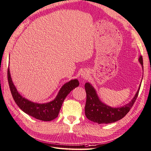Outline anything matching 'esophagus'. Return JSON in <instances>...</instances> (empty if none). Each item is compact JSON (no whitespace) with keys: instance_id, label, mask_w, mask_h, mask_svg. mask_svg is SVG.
<instances>
[{"instance_id":"esophagus-1","label":"esophagus","mask_w":151,"mask_h":151,"mask_svg":"<svg viewBox=\"0 0 151 151\" xmlns=\"http://www.w3.org/2000/svg\"><path fill=\"white\" fill-rule=\"evenodd\" d=\"M88 74H87V73L86 72H82V73H81V78L83 79H88Z\"/></svg>"}]
</instances>
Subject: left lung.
Instances as JSON below:
<instances>
[{"label":"left lung","mask_w":151,"mask_h":151,"mask_svg":"<svg viewBox=\"0 0 151 151\" xmlns=\"http://www.w3.org/2000/svg\"><path fill=\"white\" fill-rule=\"evenodd\" d=\"M138 61L143 70L142 56H139ZM141 83L139 84L138 89L134 97L128 104L121 107L113 108L102 102L99 99L94 87L90 83H86L84 87L86 93V102L84 110L87 119L99 124L113 123L122 119L130 111L136 99H137Z\"/></svg>","instance_id":"1"}]
</instances>
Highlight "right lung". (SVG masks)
Instances as JSON below:
<instances>
[{
    "mask_svg": "<svg viewBox=\"0 0 151 151\" xmlns=\"http://www.w3.org/2000/svg\"><path fill=\"white\" fill-rule=\"evenodd\" d=\"M8 79L11 92L18 107L29 115L42 121H51L57 118L66 97L79 84L77 79L70 80L62 86L53 101L41 104L29 101L19 93L13 83L9 68L8 69Z\"/></svg>",
    "mask_w": 151,
    "mask_h": 151,
    "instance_id": "1",
    "label": "right lung"
}]
</instances>
